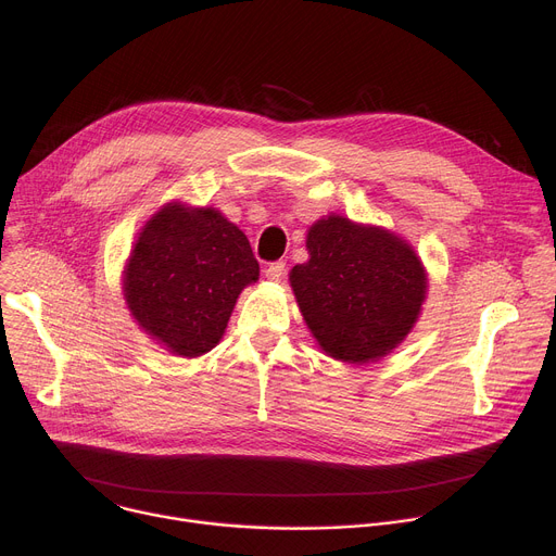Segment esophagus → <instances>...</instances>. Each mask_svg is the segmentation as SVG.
<instances>
[{
  "mask_svg": "<svg viewBox=\"0 0 556 556\" xmlns=\"http://www.w3.org/2000/svg\"><path fill=\"white\" fill-rule=\"evenodd\" d=\"M285 271H287V265H285L282 261H278V263H271V265L265 269V278L271 280V282H278V280L285 276Z\"/></svg>",
  "mask_w": 556,
  "mask_h": 556,
  "instance_id": "obj_1",
  "label": "esophagus"
}]
</instances>
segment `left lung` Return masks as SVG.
Here are the masks:
<instances>
[{"label":"left lung","instance_id":"obj_1","mask_svg":"<svg viewBox=\"0 0 556 556\" xmlns=\"http://www.w3.org/2000/svg\"><path fill=\"white\" fill-rule=\"evenodd\" d=\"M306 250L309 261L291 269L289 282L327 355L376 362L410 333L428 280L406 240L331 214L312 225Z\"/></svg>","mask_w":556,"mask_h":556}]
</instances>
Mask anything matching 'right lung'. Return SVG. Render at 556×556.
Here are the masks:
<instances>
[{"mask_svg": "<svg viewBox=\"0 0 556 556\" xmlns=\"http://www.w3.org/2000/svg\"><path fill=\"white\" fill-rule=\"evenodd\" d=\"M258 274L250 240L218 210L167 203L135 242L123 295L152 340L199 357L220 342L240 291Z\"/></svg>", "mask_w": 556, "mask_h": 556, "instance_id": "1", "label": "right lung"}]
</instances>
